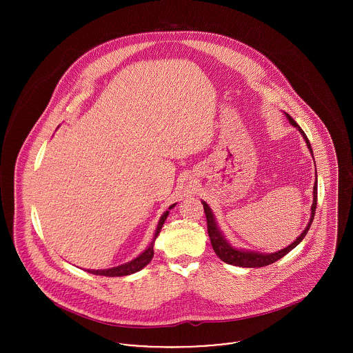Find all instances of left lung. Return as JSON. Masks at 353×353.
Wrapping results in <instances>:
<instances>
[{
  "label": "left lung",
  "instance_id": "1",
  "mask_svg": "<svg viewBox=\"0 0 353 353\" xmlns=\"http://www.w3.org/2000/svg\"><path fill=\"white\" fill-rule=\"evenodd\" d=\"M287 118L290 119V122L298 128V130L301 132L305 140V144L308 147L310 152L312 153L311 150V144L307 139V136L304 134L301 126L288 115L285 114ZM316 172V171H315ZM316 199H318V185H316V179H315V183H314V202H312V206H311V219L308 221V225L305 227V230L303 231L302 235L294 242L291 243L288 248L280 250L277 252H272V254H259V252H243V250H236L234 248H231L227 241L224 239V236L220 234L217 225H216V221H214V217H213V213L210 210V208L208 206L206 202H202L203 205V212H205V216H206V224H208V235L210 238V243H212V248L216 252V255L223 261V262H227L230 265H235V266H242V268H261V266H266V265H270L273 262H276L277 259L283 258L285 254L291 252L292 249H295L301 242L303 241V238L305 236V234L308 232L310 230V225L314 220V216H315V209H316Z\"/></svg>",
  "mask_w": 353,
  "mask_h": 353
}]
</instances>
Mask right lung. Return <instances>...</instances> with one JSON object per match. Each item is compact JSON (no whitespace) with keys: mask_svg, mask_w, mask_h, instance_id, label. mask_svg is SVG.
<instances>
[{"mask_svg":"<svg viewBox=\"0 0 353 353\" xmlns=\"http://www.w3.org/2000/svg\"><path fill=\"white\" fill-rule=\"evenodd\" d=\"M175 205V203H174ZM172 205V206H174ZM172 206H170L168 209H171ZM168 216V210L164 212V214L160 217L159 220V224H157V228H156V232H154V236H153V241H152L150 248L140 254L136 259L128 262V263H123L121 266H117V268H111V269H103V270H88V273H92V274H97V276H105V277H119V276H128V274H132V273H136L139 270H141L143 268H145L150 262H151L152 256H153V243H154V239L157 238L165 219Z\"/></svg>","mask_w":353,"mask_h":353,"instance_id":"right-lung-1","label":"right lung"}]
</instances>
